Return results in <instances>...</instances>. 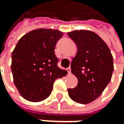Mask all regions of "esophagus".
<instances>
[{"instance_id":"obj_1","label":"esophagus","mask_w":124,"mask_h":124,"mask_svg":"<svg viewBox=\"0 0 124 124\" xmlns=\"http://www.w3.org/2000/svg\"><path fill=\"white\" fill-rule=\"evenodd\" d=\"M67 71H68V74H70V72H71V70H70V68L69 67V68H68L67 69Z\"/></svg>"}]
</instances>
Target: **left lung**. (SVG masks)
Segmentation results:
<instances>
[{
	"instance_id": "obj_1",
	"label": "left lung",
	"mask_w": 124,
	"mask_h": 124,
	"mask_svg": "<svg viewBox=\"0 0 124 124\" xmlns=\"http://www.w3.org/2000/svg\"><path fill=\"white\" fill-rule=\"evenodd\" d=\"M68 35L77 47L70 68L78 79L74 88L68 89V95L78 103H92L111 81L114 70L112 55L105 41L92 31L74 30Z\"/></svg>"
}]
</instances>
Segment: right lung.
<instances>
[{"mask_svg": "<svg viewBox=\"0 0 124 124\" xmlns=\"http://www.w3.org/2000/svg\"><path fill=\"white\" fill-rule=\"evenodd\" d=\"M63 36L58 30L37 29L22 36L12 54L13 80L27 101L40 102L51 94L54 81L66 76L58 67L54 49Z\"/></svg>", "mask_w": 124, "mask_h": 124, "instance_id": "1", "label": "right lung"}]
</instances>
